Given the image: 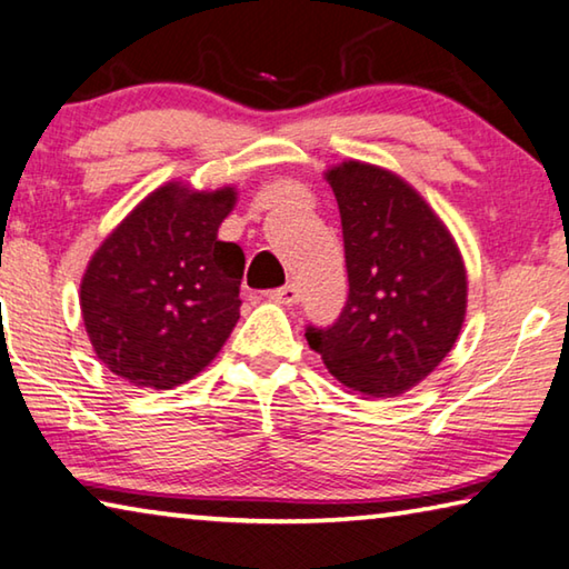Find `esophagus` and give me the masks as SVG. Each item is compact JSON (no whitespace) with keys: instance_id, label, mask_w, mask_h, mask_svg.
I'll return each instance as SVG.
<instances>
[{"instance_id":"34e87169","label":"esophagus","mask_w":569,"mask_h":569,"mask_svg":"<svg viewBox=\"0 0 569 569\" xmlns=\"http://www.w3.org/2000/svg\"><path fill=\"white\" fill-rule=\"evenodd\" d=\"M269 300H274L279 305H297L300 302V290H297V284H284L279 287V290L269 292Z\"/></svg>"}]
</instances>
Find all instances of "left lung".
Instances as JSON below:
<instances>
[{"instance_id": "left-lung-1", "label": "left lung", "mask_w": 569, "mask_h": 569, "mask_svg": "<svg viewBox=\"0 0 569 569\" xmlns=\"http://www.w3.org/2000/svg\"><path fill=\"white\" fill-rule=\"evenodd\" d=\"M346 241L348 302L328 328H307L330 376L356 393L390 398L449 356L467 315L459 247L413 186L378 166L328 173Z\"/></svg>"}]
</instances>
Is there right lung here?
<instances>
[{"label":"right lung","mask_w":569,"mask_h":569,"mask_svg":"<svg viewBox=\"0 0 569 569\" xmlns=\"http://www.w3.org/2000/svg\"><path fill=\"white\" fill-rule=\"evenodd\" d=\"M237 191L171 181L92 254L80 310L96 356L128 383L169 390L217 358L239 320L244 251L219 241Z\"/></svg>","instance_id":"add662e5"}]
</instances>
